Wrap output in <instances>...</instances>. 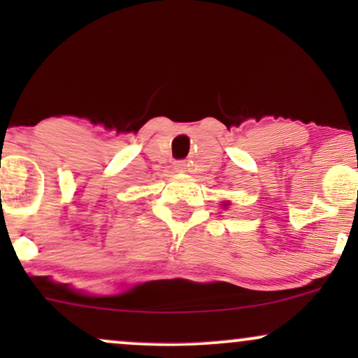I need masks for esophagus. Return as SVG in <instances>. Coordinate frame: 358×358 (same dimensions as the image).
I'll return each mask as SVG.
<instances>
[{
  "mask_svg": "<svg viewBox=\"0 0 358 358\" xmlns=\"http://www.w3.org/2000/svg\"><path fill=\"white\" fill-rule=\"evenodd\" d=\"M190 165H188L187 162H176L175 163V170L180 171V173H187V171H190V168H188Z\"/></svg>",
  "mask_w": 358,
  "mask_h": 358,
  "instance_id": "1",
  "label": "esophagus"
}]
</instances>
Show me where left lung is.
Wrapping results in <instances>:
<instances>
[{
  "instance_id": "8db88e82",
  "label": "left lung",
  "mask_w": 358,
  "mask_h": 358,
  "mask_svg": "<svg viewBox=\"0 0 358 358\" xmlns=\"http://www.w3.org/2000/svg\"><path fill=\"white\" fill-rule=\"evenodd\" d=\"M224 205H227V203H224Z\"/></svg>"
}]
</instances>
